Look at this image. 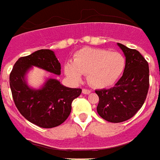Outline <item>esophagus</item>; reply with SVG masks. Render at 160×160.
Returning a JSON list of instances; mask_svg holds the SVG:
<instances>
[{
	"label": "esophagus",
	"instance_id": "1",
	"mask_svg": "<svg viewBox=\"0 0 160 160\" xmlns=\"http://www.w3.org/2000/svg\"><path fill=\"white\" fill-rule=\"evenodd\" d=\"M90 93H91V90L85 89V88L82 89V93H84V94H89Z\"/></svg>",
	"mask_w": 160,
	"mask_h": 160
}]
</instances>
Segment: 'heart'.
Here are the masks:
<instances>
[{
    "label": "heart",
    "mask_w": 160,
    "mask_h": 160,
    "mask_svg": "<svg viewBox=\"0 0 160 160\" xmlns=\"http://www.w3.org/2000/svg\"><path fill=\"white\" fill-rule=\"evenodd\" d=\"M126 58L119 52L104 49L84 48L76 53L72 62L65 64L66 75L74 81L81 80L87 74L90 84L97 88H104L116 83L126 68Z\"/></svg>",
    "instance_id": "1"
}]
</instances>
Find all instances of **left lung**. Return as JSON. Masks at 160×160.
<instances>
[{
    "label": "left lung",
    "mask_w": 160,
    "mask_h": 160,
    "mask_svg": "<svg viewBox=\"0 0 160 160\" xmlns=\"http://www.w3.org/2000/svg\"><path fill=\"white\" fill-rule=\"evenodd\" d=\"M126 57L123 75L109 89L96 90L99 101L97 112L105 121L119 123L127 121L144 104L149 88V68L139 51L117 43Z\"/></svg>",
    "instance_id": "obj_1"
}]
</instances>
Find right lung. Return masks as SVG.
I'll return each mask as SVG.
<instances>
[{
    "label": "right lung",
    "mask_w": 160,
    "mask_h": 160,
    "mask_svg": "<svg viewBox=\"0 0 160 160\" xmlns=\"http://www.w3.org/2000/svg\"><path fill=\"white\" fill-rule=\"evenodd\" d=\"M33 67L61 75V64L52 50H39L19 58L10 74L15 105L22 116L38 127L52 128L60 126L69 116L72 102L81 94L82 89L66 87L55 78H47L39 88H33L26 79Z\"/></svg>",
    "instance_id": "obj_1"
}]
</instances>
